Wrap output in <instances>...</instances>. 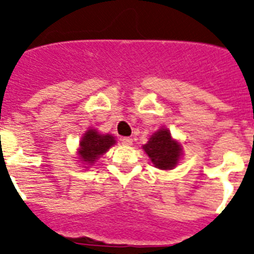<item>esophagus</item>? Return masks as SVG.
<instances>
[{
  "label": "esophagus",
  "instance_id": "esophagus-1",
  "mask_svg": "<svg viewBox=\"0 0 254 254\" xmlns=\"http://www.w3.org/2000/svg\"><path fill=\"white\" fill-rule=\"evenodd\" d=\"M122 142H123V144H125V145H132V142H133V140H132L131 137H123Z\"/></svg>",
  "mask_w": 254,
  "mask_h": 254
}]
</instances>
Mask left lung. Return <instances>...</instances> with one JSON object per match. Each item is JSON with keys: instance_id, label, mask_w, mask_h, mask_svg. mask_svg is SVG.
Masks as SVG:
<instances>
[{"instance_id": "1", "label": "left lung", "mask_w": 254, "mask_h": 254, "mask_svg": "<svg viewBox=\"0 0 254 254\" xmlns=\"http://www.w3.org/2000/svg\"><path fill=\"white\" fill-rule=\"evenodd\" d=\"M154 167L160 170H173L177 167L183 156V148L167 128H161L149 137V141L142 145Z\"/></svg>"}]
</instances>
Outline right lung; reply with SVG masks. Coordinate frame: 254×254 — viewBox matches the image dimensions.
I'll list each match as a JSON object with an SVG mask.
<instances>
[{
  "label": "right lung",
  "instance_id": "add662e5",
  "mask_svg": "<svg viewBox=\"0 0 254 254\" xmlns=\"http://www.w3.org/2000/svg\"><path fill=\"white\" fill-rule=\"evenodd\" d=\"M115 137L110 133H100L97 129L89 128L81 136L79 141L76 156L83 167L93 166V163L108 152L113 145H115Z\"/></svg>",
  "mask_w": 254,
  "mask_h": 254
}]
</instances>
